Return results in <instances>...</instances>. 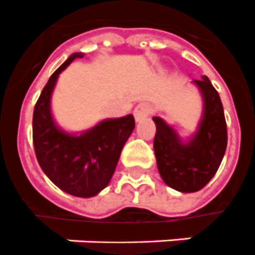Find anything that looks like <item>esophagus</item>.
<instances>
[{
    "label": "esophagus",
    "instance_id": "34e87169",
    "mask_svg": "<svg viewBox=\"0 0 255 255\" xmlns=\"http://www.w3.org/2000/svg\"><path fill=\"white\" fill-rule=\"evenodd\" d=\"M152 114V108L149 107V104L140 103L137 104L133 110V116H135L136 122H143Z\"/></svg>",
    "mask_w": 255,
    "mask_h": 255
}]
</instances>
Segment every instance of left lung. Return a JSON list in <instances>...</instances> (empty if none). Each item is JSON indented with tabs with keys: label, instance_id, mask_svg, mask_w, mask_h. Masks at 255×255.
Listing matches in <instances>:
<instances>
[{
	"label": "left lung",
	"instance_id": "8db88e82",
	"mask_svg": "<svg viewBox=\"0 0 255 255\" xmlns=\"http://www.w3.org/2000/svg\"><path fill=\"white\" fill-rule=\"evenodd\" d=\"M201 94V119L193 135L181 137L160 116L153 140L157 169L163 181L181 193H193L212 180L221 164L228 144V132L221 99L209 78L192 82Z\"/></svg>",
	"mask_w": 255,
	"mask_h": 255
}]
</instances>
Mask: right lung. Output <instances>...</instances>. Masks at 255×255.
I'll return each mask as SVG.
<instances>
[{
	"label": "right lung",
	"mask_w": 255,
	"mask_h": 255,
	"mask_svg": "<svg viewBox=\"0 0 255 255\" xmlns=\"http://www.w3.org/2000/svg\"><path fill=\"white\" fill-rule=\"evenodd\" d=\"M83 53L71 54L50 77L33 114L35 156L45 174L66 193L94 197L110 184L124 144L135 128L129 114L104 119L86 131L71 133L62 129L51 112V96L59 74Z\"/></svg>",
	"instance_id": "right-lung-1"
}]
</instances>
